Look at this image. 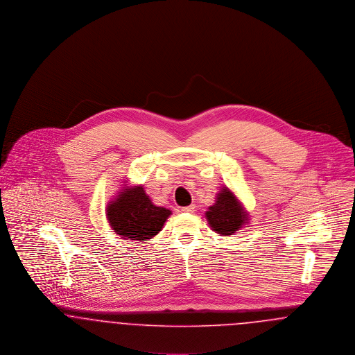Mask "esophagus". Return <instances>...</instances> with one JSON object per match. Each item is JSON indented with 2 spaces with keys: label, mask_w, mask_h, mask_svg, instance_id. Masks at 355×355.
Wrapping results in <instances>:
<instances>
[{
  "label": "esophagus",
  "mask_w": 355,
  "mask_h": 355,
  "mask_svg": "<svg viewBox=\"0 0 355 355\" xmlns=\"http://www.w3.org/2000/svg\"><path fill=\"white\" fill-rule=\"evenodd\" d=\"M193 211H195V205H188V207H183V208H182V212L192 214Z\"/></svg>",
  "instance_id": "34e87169"
}]
</instances>
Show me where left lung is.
Instances as JSON below:
<instances>
[{
  "label": "left lung",
  "mask_w": 355,
  "mask_h": 355,
  "mask_svg": "<svg viewBox=\"0 0 355 355\" xmlns=\"http://www.w3.org/2000/svg\"><path fill=\"white\" fill-rule=\"evenodd\" d=\"M205 215L211 230L220 236L234 235L243 225L250 223V214L228 187H223L216 193L215 203L208 207Z\"/></svg>",
  "instance_id": "8db88e82"
}]
</instances>
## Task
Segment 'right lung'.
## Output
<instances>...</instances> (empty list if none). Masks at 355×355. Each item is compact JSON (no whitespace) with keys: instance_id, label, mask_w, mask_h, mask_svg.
<instances>
[{"instance_id":"1","label":"right lung","mask_w":355,"mask_h":355,"mask_svg":"<svg viewBox=\"0 0 355 355\" xmlns=\"http://www.w3.org/2000/svg\"><path fill=\"white\" fill-rule=\"evenodd\" d=\"M171 214L168 208L153 205L141 184L121 187L105 208L113 232L135 242L150 241L157 235Z\"/></svg>"}]
</instances>
